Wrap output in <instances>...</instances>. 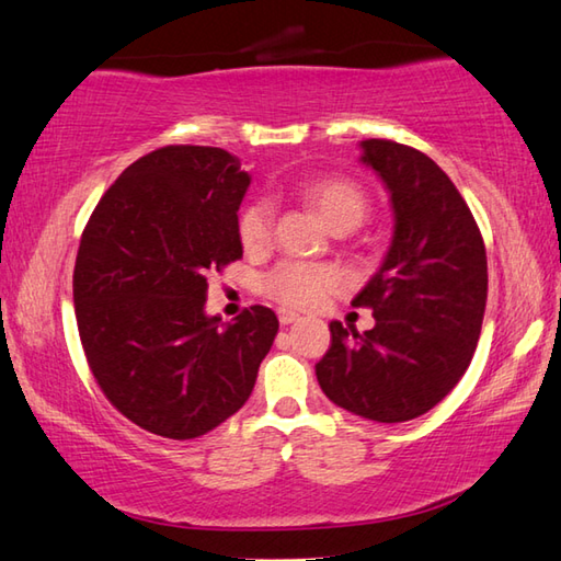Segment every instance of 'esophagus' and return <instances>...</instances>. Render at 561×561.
<instances>
[{
    "label": "esophagus",
    "instance_id": "esophagus-1",
    "mask_svg": "<svg viewBox=\"0 0 561 561\" xmlns=\"http://www.w3.org/2000/svg\"><path fill=\"white\" fill-rule=\"evenodd\" d=\"M277 319H279L282 325H289V323H294V321H299V313H294V311H289V309H279V311H277Z\"/></svg>",
    "mask_w": 561,
    "mask_h": 561
}]
</instances>
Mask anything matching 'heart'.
<instances>
[{"label":"heart","mask_w":561,"mask_h":561,"mask_svg":"<svg viewBox=\"0 0 561 561\" xmlns=\"http://www.w3.org/2000/svg\"><path fill=\"white\" fill-rule=\"evenodd\" d=\"M307 196L319 216L331 230L343 226H360L368 213V198H365L358 183L348 179H319L304 186ZM274 232V210L272 203L264 198L250 201L240 210L238 238L248 252H257L270 245ZM343 289V274L331 264L287 260L279 262L272 272L264 274L262 291L270 299L279 301L289 309H316Z\"/></svg>","instance_id":"heart-1"}]
</instances>
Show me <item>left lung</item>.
<instances>
[{
	"instance_id": "8db88e82",
	"label": "left lung",
	"mask_w": 561,
	"mask_h": 561,
	"mask_svg": "<svg viewBox=\"0 0 561 561\" xmlns=\"http://www.w3.org/2000/svg\"><path fill=\"white\" fill-rule=\"evenodd\" d=\"M360 161L390 191L394 236L353 299L373 309L358 333L331 321L316 378L333 404L382 424L414 420L471 365L488 299L485 245L473 213L434 161L390 139L360 141Z\"/></svg>"
}]
</instances>
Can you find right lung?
Listing matches in <instances>:
<instances>
[{
	"instance_id": "add662e5",
	"label": "right lung",
	"mask_w": 561,
	"mask_h": 561,
	"mask_svg": "<svg viewBox=\"0 0 561 561\" xmlns=\"http://www.w3.org/2000/svg\"><path fill=\"white\" fill-rule=\"evenodd\" d=\"M248 171L226 149L171 145L137 159L90 216L73 270L80 343L117 412L167 439L236 414L279 321L250 307L206 313L208 277L242 257Z\"/></svg>"
}]
</instances>
